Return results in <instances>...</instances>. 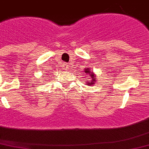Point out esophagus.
<instances>
[{"label":"esophagus","mask_w":149,"mask_h":149,"mask_svg":"<svg viewBox=\"0 0 149 149\" xmlns=\"http://www.w3.org/2000/svg\"><path fill=\"white\" fill-rule=\"evenodd\" d=\"M62 67H63V70H68V69H69V65L67 64V63H63V66H62Z\"/></svg>","instance_id":"34e87169"}]
</instances>
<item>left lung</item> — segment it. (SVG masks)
Wrapping results in <instances>:
<instances>
[{"instance_id":"left-lung-1","label":"left lung","mask_w":149,"mask_h":149,"mask_svg":"<svg viewBox=\"0 0 149 149\" xmlns=\"http://www.w3.org/2000/svg\"><path fill=\"white\" fill-rule=\"evenodd\" d=\"M85 72H86V73H88V74H90V77H92V79H91V81H90V83L89 82H86L87 85H91V86H92V85L95 84V75L93 74V72H90V70L88 68L85 70Z\"/></svg>"}]
</instances>
